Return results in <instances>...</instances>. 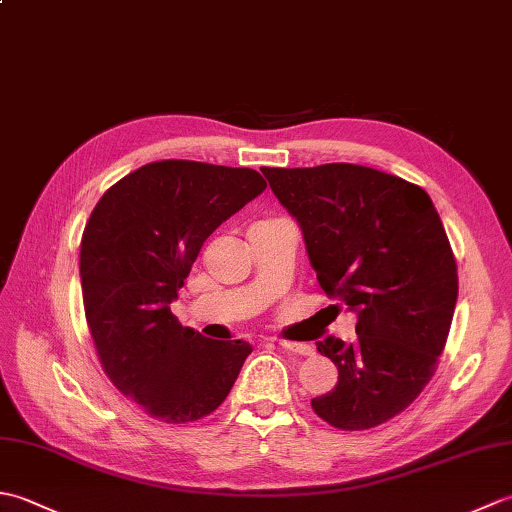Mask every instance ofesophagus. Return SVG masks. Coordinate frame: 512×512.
<instances>
[{"mask_svg": "<svg viewBox=\"0 0 512 512\" xmlns=\"http://www.w3.org/2000/svg\"><path fill=\"white\" fill-rule=\"evenodd\" d=\"M277 343L284 347V350H290V352H295V354H303V356H310L312 354V347L306 345V343H292V341H284V339H279Z\"/></svg>", "mask_w": 512, "mask_h": 512, "instance_id": "obj_1", "label": "esophagus"}]
</instances>
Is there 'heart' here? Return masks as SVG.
Listing matches in <instances>:
<instances>
[{"instance_id":"obj_1","label":"heart","mask_w":512,"mask_h":512,"mask_svg":"<svg viewBox=\"0 0 512 512\" xmlns=\"http://www.w3.org/2000/svg\"><path fill=\"white\" fill-rule=\"evenodd\" d=\"M262 222H270V220H262Z\"/></svg>"}]
</instances>
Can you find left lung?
<instances>
[{"label": "left lung", "mask_w": 512, "mask_h": 512, "mask_svg": "<svg viewBox=\"0 0 512 512\" xmlns=\"http://www.w3.org/2000/svg\"><path fill=\"white\" fill-rule=\"evenodd\" d=\"M279 202L297 217L319 286L358 314L356 341H319L339 383L312 398L321 420L372 429L429 385L458 301V264L427 191L350 162L266 167Z\"/></svg>", "instance_id": "left-lung-1"}]
</instances>
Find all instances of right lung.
I'll list each match as a JSON object with an SVG mask.
<instances>
[{"label":"right lung","mask_w":512,"mask_h":512,"mask_svg":"<svg viewBox=\"0 0 512 512\" xmlns=\"http://www.w3.org/2000/svg\"><path fill=\"white\" fill-rule=\"evenodd\" d=\"M266 189L255 169L158 160L112 184L81 237L88 328L107 378L151 418L184 424L222 405L246 341L182 328L178 297L202 244Z\"/></svg>","instance_id":"add662e5"}]
</instances>
